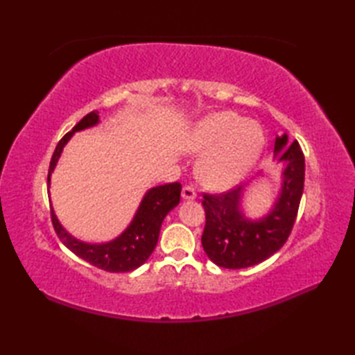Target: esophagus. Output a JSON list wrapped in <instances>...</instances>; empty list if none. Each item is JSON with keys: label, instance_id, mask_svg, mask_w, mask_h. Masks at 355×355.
<instances>
[{"label": "esophagus", "instance_id": "obj_1", "mask_svg": "<svg viewBox=\"0 0 355 355\" xmlns=\"http://www.w3.org/2000/svg\"><path fill=\"white\" fill-rule=\"evenodd\" d=\"M182 197L184 200H195V198H197V192H195L193 186H184L183 191H182Z\"/></svg>", "mask_w": 355, "mask_h": 355}]
</instances>
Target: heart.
Masks as SVG:
<instances>
[{
  "instance_id": "b5f03b06",
  "label": "heart",
  "mask_w": 355,
  "mask_h": 355,
  "mask_svg": "<svg viewBox=\"0 0 355 355\" xmlns=\"http://www.w3.org/2000/svg\"><path fill=\"white\" fill-rule=\"evenodd\" d=\"M263 148V134L253 122L235 112H216L195 128L187 149L206 154L198 164V177L216 191L236 184L258 160Z\"/></svg>"
}]
</instances>
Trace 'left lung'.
I'll use <instances>...</instances> for the list:
<instances>
[{
  "label": "left lung",
  "mask_w": 355,
  "mask_h": 355,
  "mask_svg": "<svg viewBox=\"0 0 355 355\" xmlns=\"http://www.w3.org/2000/svg\"><path fill=\"white\" fill-rule=\"evenodd\" d=\"M275 153L285 163L282 187L273 209L262 220L250 221L241 212L243 186L223 193H202L206 225L201 244L209 259L223 268L238 270L268 259L293 230L304 192L305 158L299 141L286 134L276 137Z\"/></svg>",
  "instance_id": "8db88e82"
}]
</instances>
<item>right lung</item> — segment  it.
I'll use <instances>...</instances> for the list:
<instances>
[{
  "label": "right lung",
  "instance_id": "add662e5",
  "mask_svg": "<svg viewBox=\"0 0 355 355\" xmlns=\"http://www.w3.org/2000/svg\"><path fill=\"white\" fill-rule=\"evenodd\" d=\"M96 123H99V112L92 111L89 114L82 119L70 132H67L64 137L59 140L50 160L47 175L49 186L51 172L55 169L67 141L71 139V135L76 131H82L85 130V128L94 126ZM180 192H182V184L180 183H169L149 189L145 197H143L137 214H135L134 220L128 225L126 230L116 239H112L110 243L105 244H87L76 238H73L70 233H67V230L59 224L53 209L51 223L58 238L61 239V243L67 248H70V250L76 256H79V258L92 263V266L105 271H111V273L132 271L135 268H139L141 263H145L150 253L154 252L158 235H160L162 223L164 220V216L180 202Z\"/></svg>",
  "mask_w": 355,
  "mask_h": 355
}]
</instances>
